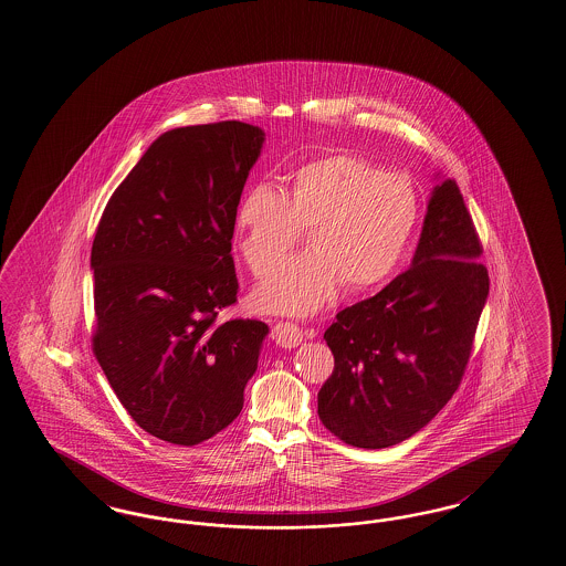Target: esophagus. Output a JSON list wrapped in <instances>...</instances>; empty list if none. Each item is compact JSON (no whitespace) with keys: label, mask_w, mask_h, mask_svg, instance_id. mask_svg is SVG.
I'll list each match as a JSON object with an SVG mask.
<instances>
[{"label":"esophagus","mask_w":566,"mask_h":566,"mask_svg":"<svg viewBox=\"0 0 566 566\" xmlns=\"http://www.w3.org/2000/svg\"><path fill=\"white\" fill-rule=\"evenodd\" d=\"M271 335H273V340H275L276 345L285 347V349H293V347L302 345V340H304V333H302V328L297 324L283 323V321H279L273 326Z\"/></svg>","instance_id":"esophagus-1"}]
</instances>
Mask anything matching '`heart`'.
Returning a JSON list of instances; mask_svg holds the SVG:
<instances>
[{"label": "heart", "mask_w": 566, "mask_h": 566, "mask_svg": "<svg viewBox=\"0 0 566 566\" xmlns=\"http://www.w3.org/2000/svg\"><path fill=\"white\" fill-rule=\"evenodd\" d=\"M418 219L411 184L337 153L295 169L290 192L256 184L235 210L238 248L256 276L266 275L306 227L310 252L287 260L256 290V304L281 314H312L340 283L361 291L382 283L403 259Z\"/></svg>", "instance_id": "obj_1"}]
</instances>
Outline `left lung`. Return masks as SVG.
Returning <instances> with one entry per match:
<instances>
[{"label":"left lung","instance_id":"1","mask_svg":"<svg viewBox=\"0 0 566 566\" xmlns=\"http://www.w3.org/2000/svg\"><path fill=\"white\" fill-rule=\"evenodd\" d=\"M482 243L454 179L434 186L411 266L345 307L324 333L335 370L318 416L357 449L399 444L449 403L490 291Z\"/></svg>","mask_w":566,"mask_h":566}]
</instances>
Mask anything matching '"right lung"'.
Listing matches in <instances>:
<instances>
[{
    "mask_svg": "<svg viewBox=\"0 0 566 566\" xmlns=\"http://www.w3.org/2000/svg\"><path fill=\"white\" fill-rule=\"evenodd\" d=\"M264 132L217 122L165 132L98 221L93 354L150 437L195 447L240 416L269 326L235 318V210Z\"/></svg>",
    "mask_w": 566,
    "mask_h": 566,
    "instance_id": "1",
    "label": "right lung"
}]
</instances>
